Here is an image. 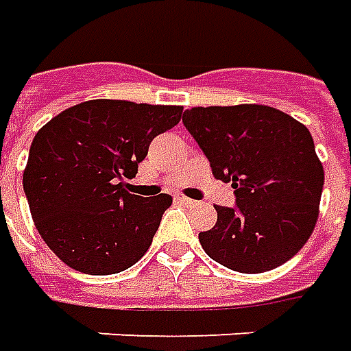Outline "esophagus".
I'll return each mask as SVG.
<instances>
[{"label":"esophagus","instance_id":"34e87169","mask_svg":"<svg viewBox=\"0 0 351 351\" xmlns=\"http://www.w3.org/2000/svg\"><path fill=\"white\" fill-rule=\"evenodd\" d=\"M175 199L178 201V203H182V205H188V207H192V205H197V201L190 199V197H186V195H182V193H176Z\"/></svg>","mask_w":351,"mask_h":351}]
</instances>
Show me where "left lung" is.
I'll return each mask as SVG.
<instances>
[{
    "label": "left lung",
    "instance_id": "1",
    "mask_svg": "<svg viewBox=\"0 0 351 351\" xmlns=\"http://www.w3.org/2000/svg\"><path fill=\"white\" fill-rule=\"evenodd\" d=\"M182 123L235 193V207L217 205V224L199 234L205 252L243 274L293 258L315 228L325 182L310 131L262 104L192 108Z\"/></svg>",
    "mask_w": 351,
    "mask_h": 351
}]
</instances>
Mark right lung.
<instances>
[{
  "label": "right lung",
  "mask_w": 351,
  "mask_h": 351,
  "mask_svg": "<svg viewBox=\"0 0 351 351\" xmlns=\"http://www.w3.org/2000/svg\"><path fill=\"white\" fill-rule=\"evenodd\" d=\"M182 106L87 100L34 136L22 176L39 235L70 268L110 276L144 256L171 207L169 193L127 192L150 142L173 129Z\"/></svg>",
  "instance_id": "add662e5"
}]
</instances>
